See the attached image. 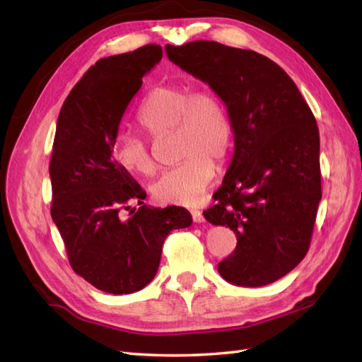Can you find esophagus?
Wrapping results in <instances>:
<instances>
[{
	"label": "esophagus",
	"instance_id": "1",
	"mask_svg": "<svg viewBox=\"0 0 362 362\" xmlns=\"http://www.w3.org/2000/svg\"><path fill=\"white\" fill-rule=\"evenodd\" d=\"M191 216H193V221L197 222V224H201V222H204V214L201 210H193L191 211Z\"/></svg>",
	"mask_w": 362,
	"mask_h": 362
}]
</instances>
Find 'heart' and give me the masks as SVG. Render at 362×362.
<instances>
[{"label": "heart", "instance_id": "obj_1", "mask_svg": "<svg viewBox=\"0 0 362 362\" xmlns=\"http://www.w3.org/2000/svg\"><path fill=\"white\" fill-rule=\"evenodd\" d=\"M136 118L152 136L174 130L177 157L183 158L152 183V196L165 204L197 205L216 173L212 160L222 163L232 148L233 122L226 103L210 88L168 83L146 95ZM113 156L129 173L151 175L156 171L148 144L132 134L117 138Z\"/></svg>", "mask_w": 362, "mask_h": 362}]
</instances>
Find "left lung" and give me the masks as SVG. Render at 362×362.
I'll use <instances>...</instances> for the list:
<instances>
[{
    "instance_id": "1",
    "label": "left lung",
    "mask_w": 362,
    "mask_h": 362,
    "mask_svg": "<svg viewBox=\"0 0 362 362\" xmlns=\"http://www.w3.org/2000/svg\"><path fill=\"white\" fill-rule=\"evenodd\" d=\"M165 49L221 96L233 122L232 163L204 211L238 240L218 271L236 286L274 283L310 249L322 199L316 118L283 68L255 51L209 40Z\"/></svg>"
}]
</instances>
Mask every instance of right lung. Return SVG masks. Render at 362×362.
<instances>
[{
  "label": "right lung",
  "mask_w": 362,
  "mask_h": 362,
  "mask_svg": "<svg viewBox=\"0 0 362 362\" xmlns=\"http://www.w3.org/2000/svg\"><path fill=\"white\" fill-rule=\"evenodd\" d=\"M161 56L160 45H146L98 60L70 91L57 118L51 216L73 271L109 294H132L151 283L166 236L193 224L183 206L144 205L143 188L113 157L122 115ZM132 202L142 206L121 220L119 211Z\"/></svg>",
  "instance_id": "right-lung-1"
}]
</instances>
